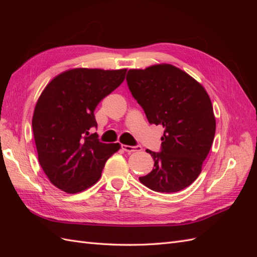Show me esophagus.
Listing matches in <instances>:
<instances>
[{
	"instance_id": "34e87169",
	"label": "esophagus",
	"mask_w": 257,
	"mask_h": 257,
	"mask_svg": "<svg viewBox=\"0 0 257 257\" xmlns=\"http://www.w3.org/2000/svg\"><path fill=\"white\" fill-rule=\"evenodd\" d=\"M122 149L125 152H135V151H141L142 147L141 146H127V145H122Z\"/></svg>"
}]
</instances>
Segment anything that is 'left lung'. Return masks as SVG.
<instances>
[{"instance_id":"1","label":"left lung","mask_w":257,"mask_h":257,"mask_svg":"<svg viewBox=\"0 0 257 257\" xmlns=\"http://www.w3.org/2000/svg\"><path fill=\"white\" fill-rule=\"evenodd\" d=\"M126 81L149 123L164 128L161 152L146 150L154 168L139 180L161 193L188 188L199 176L215 134V116L207 91L170 64L130 69Z\"/></svg>"}]
</instances>
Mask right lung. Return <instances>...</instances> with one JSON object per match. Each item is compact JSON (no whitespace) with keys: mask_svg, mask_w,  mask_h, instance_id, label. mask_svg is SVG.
Masks as SVG:
<instances>
[{"mask_svg":"<svg viewBox=\"0 0 257 257\" xmlns=\"http://www.w3.org/2000/svg\"><path fill=\"white\" fill-rule=\"evenodd\" d=\"M126 69H68L46 85L32 119L38 162L50 182L69 194L95 184L120 144H103L94 110L125 78Z\"/></svg>","mask_w":257,"mask_h":257,"instance_id":"right-lung-1","label":"right lung"}]
</instances>
